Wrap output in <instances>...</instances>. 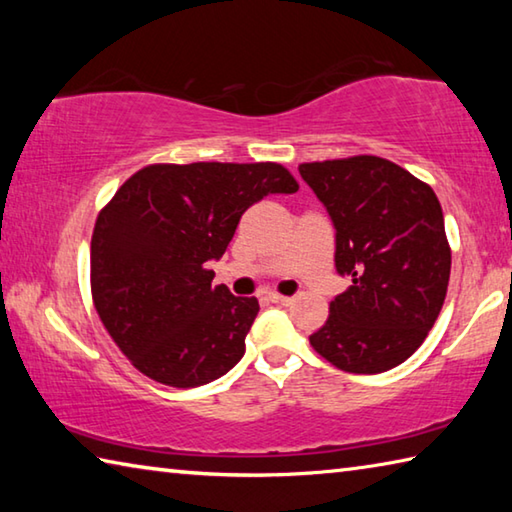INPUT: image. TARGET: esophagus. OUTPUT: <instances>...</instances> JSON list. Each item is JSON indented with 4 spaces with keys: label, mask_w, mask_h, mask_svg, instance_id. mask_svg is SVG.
Masks as SVG:
<instances>
[{
    "label": "esophagus",
    "mask_w": 512,
    "mask_h": 512,
    "mask_svg": "<svg viewBox=\"0 0 512 512\" xmlns=\"http://www.w3.org/2000/svg\"><path fill=\"white\" fill-rule=\"evenodd\" d=\"M268 300L275 302V305H282V307H289V305H293V298H289V296H280V293H268Z\"/></svg>",
    "instance_id": "obj_1"
}]
</instances>
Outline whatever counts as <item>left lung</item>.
Segmentation results:
<instances>
[{"instance_id":"8db88e82","label":"left lung","mask_w":512,"mask_h":512,"mask_svg":"<svg viewBox=\"0 0 512 512\" xmlns=\"http://www.w3.org/2000/svg\"><path fill=\"white\" fill-rule=\"evenodd\" d=\"M298 171L334 223L336 271L352 277L309 336L311 348L354 375L400 366L447 296L452 250L438 196L377 155L305 162Z\"/></svg>"}]
</instances>
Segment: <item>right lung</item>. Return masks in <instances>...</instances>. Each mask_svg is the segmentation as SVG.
Returning <instances> with one entry per match:
<instances>
[{
	"label": "right lung",
	"mask_w": 512,
	"mask_h": 512,
	"mask_svg": "<svg viewBox=\"0 0 512 512\" xmlns=\"http://www.w3.org/2000/svg\"><path fill=\"white\" fill-rule=\"evenodd\" d=\"M298 183L275 162L149 164L117 189L92 232L94 309L128 361L160 384L194 388L235 368L257 298L212 287L241 214Z\"/></svg>",
	"instance_id": "right-lung-1"
}]
</instances>
